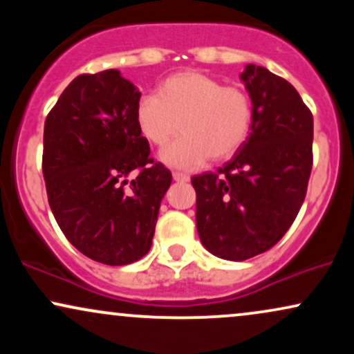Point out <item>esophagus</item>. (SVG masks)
<instances>
[{"label":"esophagus","mask_w":354,"mask_h":354,"mask_svg":"<svg viewBox=\"0 0 354 354\" xmlns=\"http://www.w3.org/2000/svg\"><path fill=\"white\" fill-rule=\"evenodd\" d=\"M173 180L176 181V183H188L189 181V176L188 174H185V173H173Z\"/></svg>","instance_id":"obj_1"}]
</instances>
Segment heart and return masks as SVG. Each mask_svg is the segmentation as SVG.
<instances>
[{
  "mask_svg": "<svg viewBox=\"0 0 354 354\" xmlns=\"http://www.w3.org/2000/svg\"><path fill=\"white\" fill-rule=\"evenodd\" d=\"M251 103L245 91L223 86L213 76L183 71L166 78L158 95H143L136 104V123L149 143L165 146L163 163L196 169L209 160H226L245 145L251 126Z\"/></svg>",
  "mask_w": 354,
  "mask_h": 354,
  "instance_id": "b5f03b06",
  "label": "heart"
}]
</instances>
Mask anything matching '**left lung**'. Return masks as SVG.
Segmentation results:
<instances>
[{
    "mask_svg": "<svg viewBox=\"0 0 354 354\" xmlns=\"http://www.w3.org/2000/svg\"><path fill=\"white\" fill-rule=\"evenodd\" d=\"M239 78L253 104L250 136L218 173L191 178L203 246L230 261L265 253L284 236L313 166V115L298 91L256 64Z\"/></svg>",
    "mask_w": 354,
    "mask_h": 354,
    "instance_id": "8db88e82",
    "label": "left lung"
}]
</instances>
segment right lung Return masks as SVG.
Instances as JSON below:
<instances>
[{
	"instance_id": "1",
	"label": "right lung",
	"mask_w": 354,
	"mask_h": 354,
	"mask_svg": "<svg viewBox=\"0 0 354 354\" xmlns=\"http://www.w3.org/2000/svg\"><path fill=\"white\" fill-rule=\"evenodd\" d=\"M140 96L118 70L81 75L44 121L43 176L56 223L76 250L109 266L148 253L171 185L138 128Z\"/></svg>"
}]
</instances>
